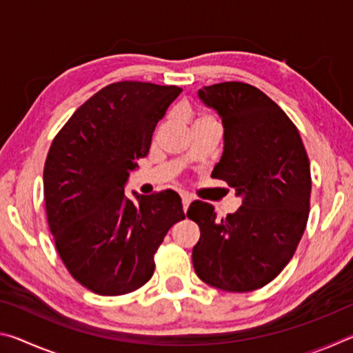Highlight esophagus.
I'll list each match as a JSON object with an SVG mask.
<instances>
[{"mask_svg":"<svg viewBox=\"0 0 353 353\" xmlns=\"http://www.w3.org/2000/svg\"><path fill=\"white\" fill-rule=\"evenodd\" d=\"M191 196L190 194H187V193H182V205H183V212H187L188 210V207H190V204H191Z\"/></svg>","mask_w":353,"mask_h":353,"instance_id":"obj_1","label":"esophagus"}]
</instances>
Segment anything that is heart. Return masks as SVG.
Segmentation results:
<instances>
[{
	"label": "heart",
	"instance_id": "1",
	"mask_svg": "<svg viewBox=\"0 0 353 353\" xmlns=\"http://www.w3.org/2000/svg\"><path fill=\"white\" fill-rule=\"evenodd\" d=\"M199 119H214V118L210 115H201L198 119H196V121H199Z\"/></svg>",
	"mask_w": 353,
	"mask_h": 353
}]
</instances>
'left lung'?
Masks as SVG:
<instances>
[{"label":"left lung","mask_w":353,"mask_h":353,"mask_svg":"<svg viewBox=\"0 0 353 353\" xmlns=\"http://www.w3.org/2000/svg\"><path fill=\"white\" fill-rule=\"evenodd\" d=\"M199 98L219 113L224 152L212 177L243 196V205L216 218L212 204L191 202L187 216L201 238L193 266L207 285L229 292L263 288L294 255L307 227L310 160L290 117L244 82L202 87Z\"/></svg>","instance_id":"8db88e82"}]
</instances>
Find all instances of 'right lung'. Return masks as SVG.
<instances>
[{"label": "right lung", "mask_w": 353, "mask_h": 353, "mask_svg": "<svg viewBox=\"0 0 353 353\" xmlns=\"http://www.w3.org/2000/svg\"><path fill=\"white\" fill-rule=\"evenodd\" d=\"M176 85L121 81L88 98L46 155V219L65 268L101 296H123L152 277L154 255L185 218L176 191L124 194L129 171L146 157L152 132L181 94Z\"/></svg>", "instance_id": "right-lung-1"}]
</instances>
